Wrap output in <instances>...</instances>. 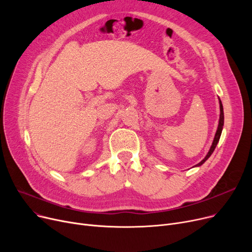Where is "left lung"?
<instances>
[{
  "mask_svg": "<svg viewBox=\"0 0 252 252\" xmlns=\"http://www.w3.org/2000/svg\"><path fill=\"white\" fill-rule=\"evenodd\" d=\"M220 121H219V126H218V129H217V133H216V136H215V139H214V142H213V145H211V147L208 151V153L206 154V156L204 157V159H202L199 163L196 164L195 166H200L202 165L208 158L210 157V155L213 154V152L215 151L217 145L220 141V135H221V130H222V126H223V108H222V104H221V101L220 100Z\"/></svg>",
  "mask_w": 252,
  "mask_h": 252,
  "instance_id": "obj_1",
  "label": "left lung"
}]
</instances>
